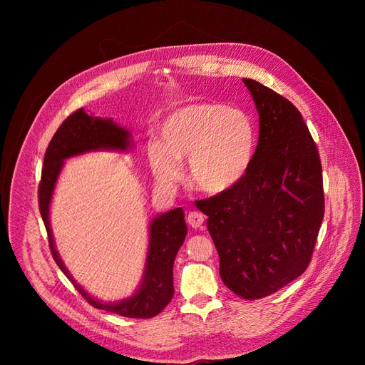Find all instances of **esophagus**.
Segmentation results:
<instances>
[{"instance_id": "obj_1", "label": "esophagus", "mask_w": 365, "mask_h": 365, "mask_svg": "<svg viewBox=\"0 0 365 365\" xmlns=\"http://www.w3.org/2000/svg\"><path fill=\"white\" fill-rule=\"evenodd\" d=\"M186 222L189 223V226H192V227L197 229V227H201V225L204 223V216L198 212H190L186 217Z\"/></svg>"}]
</instances>
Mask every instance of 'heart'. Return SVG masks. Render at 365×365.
<instances>
[{
  "label": "heart",
  "mask_w": 365,
  "mask_h": 365,
  "mask_svg": "<svg viewBox=\"0 0 365 365\" xmlns=\"http://www.w3.org/2000/svg\"><path fill=\"white\" fill-rule=\"evenodd\" d=\"M161 140H152L148 157L153 176L176 185L187 161L189 182L200 192L222 195L237 187L256 155V130L248 115L223 103H194L165 118Z\"/></svg>",
  "instance_id": "obj_1"
}]
</instances>
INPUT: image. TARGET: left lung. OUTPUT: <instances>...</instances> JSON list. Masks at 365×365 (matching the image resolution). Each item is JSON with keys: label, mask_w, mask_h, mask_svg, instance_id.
Listing matches in <instances>:
<instances>
[{"label": "left lung", "mask_w": 365, "mask_h": 365, "mask_svg": "<svg viewBox=\"0 0 365 365\" xmlns=\"http://www.w3.org/2000/svg\"><path fill=\"white\" fill-rule=\"evenodd\" d=\"M259 113V142L244 180L197 202L217 248L223 284L262 299L308 267L324 217L317 145L297 108L263 84L242 78Z\"/></svg>", "instance_id": "left-lung-1"}]
</instances>
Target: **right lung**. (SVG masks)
I'll return each instance as SVG.
<instances>
[{"instance_id":"right-lung-1","label":"right lung","mask_w":365,"mask_h":365,"mask_svg":"<svg viewBox=\"0 0 365 365\" xmlns=\"http://www.w3.org/2000/svg\"><path fill=\"white\" fill-rule=\"evenodd\" d=\"M131 133L113 123L112 118H99L88 115L83 108L73 112L57 128L44 155L41 183L38 187L40 212L44 220L51 255L62 272L71 279L75 289L94 308L128 318H152L158 315L175 294L173 287V264L182 247L187 227L180 207L161 213L149 222V241L145 269L138 289L130 297L118 302H102L88 294L68 271L56 244L50 226V205L54 187L65 161L83 153L96 150L128 152L133 149Z\"/></svg>"}]
</instances>
